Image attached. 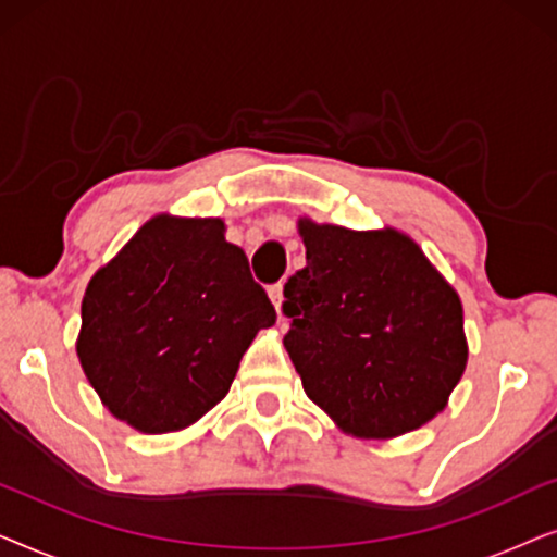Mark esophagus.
Listing matches in <instances>:
<instances>
[{"label":"esophagus","mask_w":557,"mask_h":557,"mask_svg":"<svg viewBox=\"0 0 557 557\" xmlns=\"http://www.w3.org/2000/svg\"><path fill=\"white\" fill-rule=\"evenodd\" d=\"M269 296H271V301H273V307L276 309H281V299H284V284H271L269 286Z\"/></svg>","instance_id":"1"}]
</instances>
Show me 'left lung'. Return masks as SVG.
<instances>
[{
	"instance_id": "left-lung-1",
	"label": "left lung",
	"mask_w": 557,
	"mask_h": 557,
	"mask_svg": "<svg viewBox=\"0 0 557 557\" xmlns=\"http://www.w3.org/2000/svg\"><path fill=\"white\" fill-rule=\"evenodd\" d=\"M307 265L284 286V347L304 393L342 431L421 429L467 364L461 301L413 240L299 223Z\"/></svg>"
}]
</instances>
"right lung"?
<instances>
[{
	"label": "right lung",
	"instance_id": "add662e5",
	"mask_svg": "<svg viewBox=\"0 0 557 557\" xmlns=\"http://www.w3.org/2000/svg\"><path fill=\"white\" fill-rule=\"evenodd\" d=\"M218 218L149 220L83 296L78 357L113 416L180 431L231 391L276 309Z\"/></svg>",
	"mask_w": 557,
	"mask_h": 557
}]
</instances>
